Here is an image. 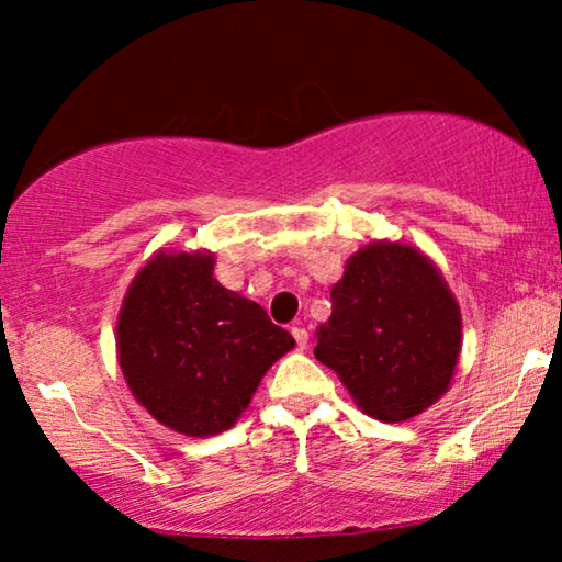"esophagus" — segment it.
<instances>
[{
	"label": "esophagus",
	"instance_id": "obj_1",
	"mask_svg": "<svg viewBox=\"0 0 562 562\" xmlns=\"http://www.w3.org/2000/svg\"><path fill=\"white\" fill-rule=\"evenodd\" d=\"M292 337H294V341H297L300 349L307 347L310 335H307V329H304V327H292Z\"/></svg>",
	"mask_w": 562,
	"mask_h": 562
}]
</instances>
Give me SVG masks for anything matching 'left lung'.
Returning a JSON list of instances; mask_svg holds the SVG:
<instances>
[{"mask_svg":"<svg viewBox=\"0 0 562 562\" xmlns=\"http://www.w3.org/2000/svg\"><path fill=\"white\" fill-rule=\"evenodd\" d=\"M461 351V310L439 268L402 243H369L331 288L315 357L361 412L408 422L449 392Z\"/></svg>","mask_w":562,"mask_h":562,"instance_id":"8db88e82","label":"left lung"}]
</instances>
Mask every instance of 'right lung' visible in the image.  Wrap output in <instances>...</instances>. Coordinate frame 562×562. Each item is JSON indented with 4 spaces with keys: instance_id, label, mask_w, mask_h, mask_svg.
Returning a JSON list of instances; mask_svg holds the SVG:
<instances>
[{
    "instance_id": "add662e5",
    "label": "right lung",
    "mask_w": 562,
    "mask_h": 562,
    "mask_svg": "<svg viewBox=\"0 0 562 562\" xmlns=\"http://www.w3.org/2000/svg\"><path fill=\"white\" fill-rule=\"evenodd\" d=\"M215 255L156 252L133 278L116 322L123 379L168 429L215 436L235 426L262 376L294 347L258 302L213 278Z\"/></svg>"
}]
</instances>
